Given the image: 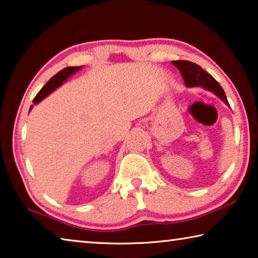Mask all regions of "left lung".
Here are the masks:
<instances>
[{
  "label": "left lung",
  "instance_id": "1",
  "mask_svg": "<svg viewBox=\"0 0 258 258\" xmlns=\"http://www.w3.org/2000/svg\"><path fill=\"white\" fill-rule=\"evenodd\" d=\"M172 63L180 71L186 87L202 86L203 89L211 91L212 93L220 98L226 106H230L223 89L211 74L205 72L202 67L191 61L176 60L172 61Z\"/></svg>",
  "mask_w": 258,
  "mask_h": 258
}]
</instances>
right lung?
<instances>
[{
	"label": "right lung",
	"mask_w": 258,
	"mask_h": 258,
	"mask_svg": "<svg viewBox=\"0 0 258 258\" xmlns=\"http://www.w3.org/2000/svg\"><path fill=\"white\" fill-rule=\"evenodd\" d=\"M82 66H78V67H67V68H63L62 71H60L59 73H56L55 75L51 78V80L46 83V84L42 87L40 92L36 94V97L34 98L33 102L34 104H37L38 102H41L43 99L46 98L47 95L51 94L53 91H55L58 89L59 86H61L63 84V82H66L69 77L74 74H76L78 71H81ZM34 106H30L29 110H32V108Z\"/></svg>",
	"instance_id": "obj_1"
}]
</instances>
